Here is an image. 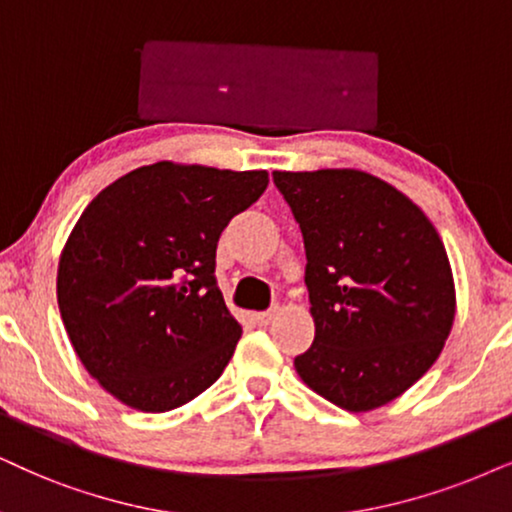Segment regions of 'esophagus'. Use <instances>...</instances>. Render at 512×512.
Wrapping results in <instances>:
<instances>
[{"label":"esophagus","instance_id":"1","mask_svg":"<svg viewBox=\"0 0 512 512\" xmlns=\"http://www.w3.org/2000/svg\"><path fill=\"white\" fill-rule=\"evenodd\" d=\"M274 316H276V309H269V312H257L255 314V321L260 323V326H269Z\"/></svg>","mask_w":512,"mask_h":512}]
</instances>
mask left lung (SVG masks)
I'll return each instance as SVG.
<instances>
[{"label": "left lung", "mask_w": 512, "mask_h": 512, "mask_svg": "<svg viewBox=\"0 0 512 512\" xmlns=\"http://www.w3.org/2000/svg\"><path fill=\"white\" fill-rule=\"evenodd\" d=\"M300 224L314 342L295 371L345 411H371L428 373L456 314L451 264L413 200L361 170L274 172Z\"/></svg>", "instance_id": "left-lung-1"}]
</instances>
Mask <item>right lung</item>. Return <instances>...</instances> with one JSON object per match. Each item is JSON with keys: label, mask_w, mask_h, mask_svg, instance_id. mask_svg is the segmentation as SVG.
Returning <instances> with one entry per match:
<instances>
[{"label": "right lung", "mask_w": 512, "mask_h": 512, "mask_svg": "<svg viewBox=\"0 0 512 512\" xmlns=\"http://www.w3.org/2000/svg\"><path fill=\"white\" fill-rule=\"evenodd\" d=\"M267 184L264 170L163 160L84 208L58 262V309L84 368L122 404L177 409L234 357L243 331L217 286V241Z\"/></svg>", "instance_id": "add662e5"}]
</instances>
